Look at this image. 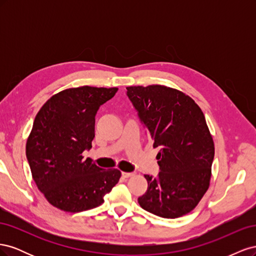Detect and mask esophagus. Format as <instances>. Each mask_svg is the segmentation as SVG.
I'll list each match as a JSON object with an SVG mask.
<instances>
[{
	"label": "esophagus",
	"instance_id": "esophagus-1",
	"mask_svg": "<svg viewBox=\"0 0 256 256\" xmlns=\"http://www.w3.org/2000/svg\"><path fill=\"white\" fill-rule=\"evenodd\" d=\"M134 175V173H132V172H122V176L124 178H129Z\"/></svg>",
	"mask_w": 256,
	"mask_h": 256
}]
</instances>
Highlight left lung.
<instances>
[{
    "instance_id": "obj_1",
    "label": "left lung",
    "mask_w": 256,
    "mask_h": 256,
    "mask_svg": "<svg viewBox=\"0 0 256 256\" xmlns=\"http://www.w3.org/2000/svg\"><path fill=\"white\" fill-rule=\"evenodd\" d=\"M126 88L152 146L160 148V172L144 175L148 187L138 204L162 218L187 214L210 184L214 144L204 113L191 97L164 85Z\"/></svg>"
}]
</instances>
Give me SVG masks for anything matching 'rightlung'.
<instances>
[{
	"instance_id": "obj_1",
	"label": "right lung",
	"mask_w": 256,
	"mask_h": 256,
	"mask_svg": "<svg viewBox=\"0 0 256 256\" xmlns=\"http://www.w3.org/2000/svg\"><path fill=\"white\" fill-rule=\"evenodd\" d=\"M118 88L80 86L62 90L38 111L26 154L37 188L60 210L80 212L102 205L120 171L97 166L82 152L92 147L95 116Z\"/></svg>"
}]
</instances>
